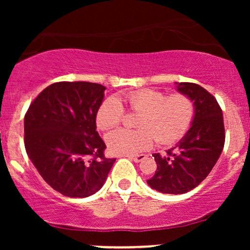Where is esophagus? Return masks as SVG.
Listing matches in <instances>:
<instances>
[{"label":"esophagus","mask_w":250,"mask_h":250,"mask_svg":"<svg viewBox=\"0 0 250 250\" xmlns=\"http://www.w3.org/2000/svg\"><path fill=\"white\" fill-rule=\"evenodd\" d=\"M129 159L130 160H133L134 162H136V163H139V162H141V161H143V160L146 159V155L145 154H140V155H130V156H128Z\"/></svg>","instance_id":"obj_1"}]
</instances>
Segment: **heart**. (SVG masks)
Segmentation results:
<instances>
[{
  "instance_id": "b5f03b06",
  "label": "heart",
  "mask_w": 250,
  "mask_h": 250,
  "mask_svg": "<svg viewBox=\"0 0 250 250\" xmlns=\"http://www.w3.org/2000/svg\"><path fill=\"white\" fill-rule=\"evenodd\" d=\"M121 101L129 109L140 113L137 130L117 129L105 136L111 154L134 155L147 150L155 140L161 145H171L183 136L195 114L193 100L185 94L167 96L155 89L131 91L122 99L109 96L101 103L96 113V125L101 130H109L120 125L125 116Z\"/></svg>"
}]
</instances>
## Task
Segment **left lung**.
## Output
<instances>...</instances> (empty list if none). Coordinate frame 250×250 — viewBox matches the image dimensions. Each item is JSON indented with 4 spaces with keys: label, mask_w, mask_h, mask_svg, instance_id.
Returning a JSON list of instances; mask_svg holds the SVG:
<instances>
[{
    "label": "left lung",
    "mask_w": 250,
    "mask_h": 250,
    "mask_svg": "<svg viewBox=\"0 0 250 250\" xmlns=\"http://www.w3.org/2000/svg\"><path fill=\"white\" fill-rule=\"evenodd\" d=\"M177 90L193 100L194 119L187 134L167 155L153 154L157 169L147 183L163 194H185L200 185L219 160L225 146L222 109L216 99L196 83L181 82Z\"/></svg>",
    "instance_id": "left-lung-1"
}]
</instances>
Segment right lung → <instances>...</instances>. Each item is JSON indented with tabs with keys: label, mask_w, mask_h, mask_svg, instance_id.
Listing matches in <instances>:
<instances>
[{
	"label": "right lung",
	"mask_w": 250,
	"mask_h": 250,
	"mask_svg": "<svg viewBox=\"0 0 250 250\" xmlns=\"http://www.w3.org/2000/svg\"><path fill=\"white\" fill-rule=\"evenodd\" d=\"M105 87L56 82L43 89L24 116V147L42 179L64 196L88 197L102 188L115 159L104 157L96 113Z\"/></svg>",
	"instance_id": "add662e5"
}]
</instances>
